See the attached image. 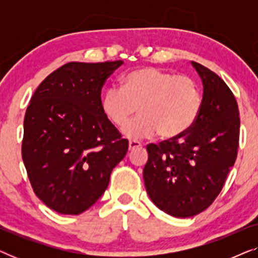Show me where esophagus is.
<instances>
[{"label":"esophagus","mask_w":258,"mask_h":258,"mask_svg":"<svg viewBox=\"0 0 258 258\" xmlns=\"http://www.w3.org/2000/svg\"><path fill=\"white\" fill-rule=\"evenodd\" d=\"M140 147H142V144L139 141H129V150H135Z\"/></svg>","instance_id":"34e87169"}]
</instances>
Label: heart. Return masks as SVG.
<instances>
[{"label":"heart","instance_id":"1","mask_svg":"<svg viewBox=\"0 0 258 258\" xmlns=\"http://www.w3.org/2000/svg\"><path fill=\"white\" fill-rule=\"evenodd\" d=\"M123 126L129 139H147L158 134L163 140L184 135L199 118L202 91L192 77L176 75L156 67L126 73L121 87H110L101 97V109L109 122Z\"/></svg>","mask_w":258,"mask_h":258}]
</instances>
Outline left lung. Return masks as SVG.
<instances>
[{
    "label": "left lung",
    "mask_w": 258,
    "mask_h": 258,
    "mask_svg": "<svg viewBox=\"0 0 258 258\" xmlns=\"http://www.w3.org/2000/svg\"><path fill=\"white\" fill-rule=\"evenodd\" d=\"M203 82L202 109L191 128L174 140L148 144L143 169L147 192L155 206L175 217H191L216 200L235 164L239 114L223 80L192 62Z\"/></svg>",
    "instance_id": "obj_1"
}]
</instances>
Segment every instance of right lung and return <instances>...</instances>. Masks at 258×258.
I'll return each instance as SVG.
<instances>
[{
	"label": "right lung",
	"mask_w": 258,
	"mask_h": 258,
	"mask_svg": "<svg viewBox=\"0 0 258 258\" xmlns=\"http://www.w3.org/2000/svg\"><path fill=\"white\" fill-rule=\"evenodd\" d=\"M122 63H66L42 81L28 105L23 163L36 196L59 214L89 209L128 151V140L101 109L102 87Z\"/></svg>",
	"instance_id": "add662e5"
}]
</instances>
